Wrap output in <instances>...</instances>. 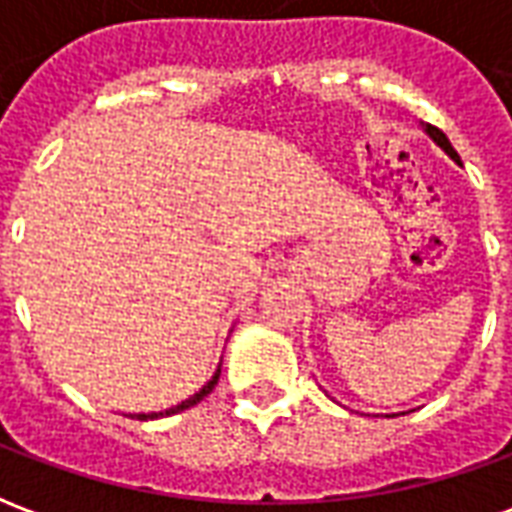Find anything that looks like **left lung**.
<instances>
[{
  "label": "left lung",
  "instance_id": "obj_1",
  "mask_svg": "<svg viewBox=\"0 0 512 512\" xmlns=\"http://www.w3.org/2000/svg\"><path fill=\"white\" fill-rule=\"evenodd\" d=\"M422 131H425V134H428L430 139H433V142H436V145H439L441 150H444V153L452 158V161H455V164H461V156L455 153V147L450 145V139L444 136V131H439L436 126H430V123H422Z\"/></svg>",
  "mask_w": 512,
  "mask_h": 512
}]
</instances>
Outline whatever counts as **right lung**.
<instances>
[{"label":"right lung","instance_id":"add662e5","mask_svg":"<svg viewBox=\"0 0 512 512\" xmlns=\"http://www.w3.org/2000/svg\"><path fill=\"white\" fill-rule=\"evenodd\" d=\"M219 376H222V365L216 367V373H213V376H211V381H208V384L202 386L200 392H194V395L186 397V400H180L178 406L167 408V411H150V414H134V417H136V419H142V422H145V419L169 417V414H178V411H186V408L197 406V403H200L202 397H208V395H211V392H213V386H216V381H219Z\"/></svg>","mask_w":512,"mask_h":512}]
</instances>
